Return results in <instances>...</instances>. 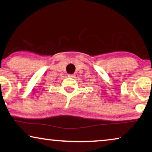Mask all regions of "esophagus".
I'll return each mask as SVG.
<instances>
[{
	"instance_id": "1",
	"label": "esophagus",
	"mask_w": 152,
	"mask_h": 152,
	"mask_svg": "<svg viewBox=\"0 0 152 152\" xmlns=\"http://www.w3.org/2000/svg\"><path fill=\"white\" fill-rule=\"evenodd\" d=\"M68 77H72V78H74L75 77V75L73 74V75H68Z\"/></svg>"
}]
</instances>
